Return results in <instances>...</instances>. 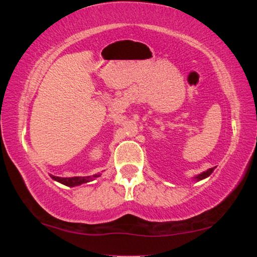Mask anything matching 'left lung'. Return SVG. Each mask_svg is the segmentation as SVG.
<instances>
[{
	"instance_id": "left-lung-1",
	"label": "left lung",
	"mask_w": 257,
	"mask_h": 257,
	"mask_svg": "<svg viewBox=\"0 0 257 257\" xmlns=\"http://www.w3.org/2000/svg\"><path fill=\"white\" fill-rule=\"evenodd\" d=\"M213 170H214V168H211V169H208L207 171H204V172H202L201 175H198L197 177H195V180H196V181H199V180L205 179V178H207L208 176L211 175V173L213 172Z\"/></svg>"
}]
</instances>
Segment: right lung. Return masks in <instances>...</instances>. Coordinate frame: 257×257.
<instances>
[{
  "instance_id": "right-lung-1",
  "label": "right lung",
  "mask_w": 257,
  "mask_h": 257,
  "mask_svg": "<svg viewBox=\"0 0 257 257\" xmlns=\"http://www.w3.org/2000/svg\"><path fill=\"white\" fill-rule=\"evenodd\" d=\"M98 175H94V176H88V177H72V178H61V177H55V176H51L52 179H54L55 181H59L61 184L66 185L68 187H76V186H79L82 184H86V182H89L92 181L94 178H98Z\"/></svg>"
}]
</instances>
